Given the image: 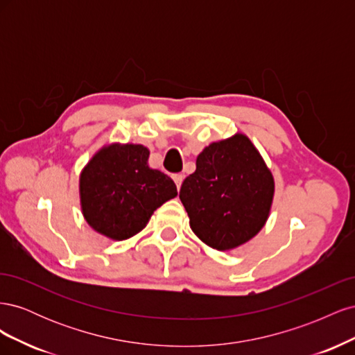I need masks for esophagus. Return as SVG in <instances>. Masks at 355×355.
<instances>
[{
	"label": "esophagus",
	"mask_w": 355,
	"mask_h": 355,
	"mask_svg": "<svg viewBox=\"0 0 355 355\" xmlns=\"http://www.w3.org/2000/svg\"><path fill=\"white\" fill-rule=\"evenodd\" d=\"M173 180H175V184H176L178 189H180L182 182H184V175H175V176H173Z\"/></svg>",
	"instance_id": "1"
}]
</instances>
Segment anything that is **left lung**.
I'll list each match as a JSON object with an SVG mask.
<instances>
[{
	"mask_svg": "<svg viewBox=\"0 0 355 355\" xmlns=\"http://www.w3.org/2000/svg\"><path fill=\"white\" fill-rule=\"evenodd\" d=\"M196 164L179 192L189 227L211 249H237L270 218L275 192L271 170L243 133L210 144Z\"/></svg>",
	"mask_w": 355,
	"mask_h": 355,
	"instance_id": "obj_1",
	"label": "left lung"
}]
</instances>
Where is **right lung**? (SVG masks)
Listing matches in <instances>:
<instances>
[{
  "label": "right lung",
  "mask_w": 355,
  "mask_h": 355,
  "mask_svg": "<svg viewBox=\"0 0 355 355\" xmlns=\"http://www.w3.org/2000/svg\"><path fill=\"white\" fill-rule=\"evenodd\" d=\"M149 149L139 144L102 146L80 175V204L90 227L123 241L141 232L153 213L178 196L175 182L149 167Z\"/></svg>",
  "instance_id": "1"
}]
</instances>
